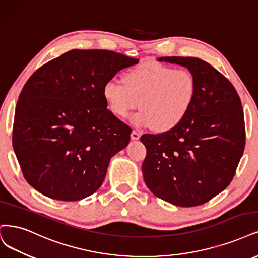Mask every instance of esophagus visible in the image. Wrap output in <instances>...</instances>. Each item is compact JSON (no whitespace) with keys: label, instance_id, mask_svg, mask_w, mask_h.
I'll return each mask as SVG.
<instances>
[{"label":"esophagus","instance_id":"obj_1","mask_svg":"<svg viewBox=\"0 0 258 258\" xmlns=\"http://www.w3.org/2000/svg\"><path fill=\"white\" fill-rule=\"evenodd\" d=\"M130 137H131L132 140H139L140 137H141V133L139 131H137V130H133L131 132V136Z\"/></svg>","mask_w":258,"mask_h":258}]
</instances>
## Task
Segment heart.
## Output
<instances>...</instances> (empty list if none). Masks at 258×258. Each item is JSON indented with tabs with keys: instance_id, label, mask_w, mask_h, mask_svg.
I'll list each match as a JSON object with an SVG mask.
<instances>
[{
	"instance_id": "heart-1",
	"label": "heart",
	"mask_w": 258,
	"mask_h": 258,
	"mask_svg": "<svg viewBox=\"0 0 258 258\" xmlns=\"http://www.w3.org/2000/svg\"><path fill=\"white\" fill-rule=\"evenodd\" d=\"M122 83L110 81L103 86V98L117 117H127L139 104L142 109L132 117L140 127L153 126L166 132L185 118L197 95V82L189 70L145 61L123 74Z\"/></svg>"
}]
</instances>
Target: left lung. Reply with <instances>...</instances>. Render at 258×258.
Segmentation results:
<instances>
[{
	"label": "left lung",
	"instance_id": "obj_1",
	"mask_svg": "<svg viewBox=\"0 0 258 258\" xmlns=\"http://www.w3.org/2000/svg\"><path fill=\"white\" fill-rule=\"evenodd\" d=\"M158 60L188 68L197 95L176 128L141 137L147 152L142 164L144 181L157 198L173 205L199 206L223 191L236 174L245 145L241 100L229 80L205 60Z\"/></svg>",
	"mask_w": 258,
	"mask_h": 258
}]
</instances>
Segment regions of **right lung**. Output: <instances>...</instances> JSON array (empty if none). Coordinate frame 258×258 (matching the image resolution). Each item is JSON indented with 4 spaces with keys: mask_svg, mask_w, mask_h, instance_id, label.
I'll list each match as a JSON object with an SVG mask.
<instances>
[{
    "mask_svg": "<svg viewBox=\"0 0 258 258\" xmlns=\"http://www.w3.org/2000/svg\"><path fill=\"white\" fill-rule=\"evenodd\" d=\"M139 59L109 50H72L48 61L17 101L13 147L25 180L46 197L79 201L100 188L131 128L106 109L103 86Z\"/></svg>",
    "mask_w": 258,
    "mask_h": 258,
    "instance_id": "add662e5",
    "label": "right lung"
}]
</instances>
